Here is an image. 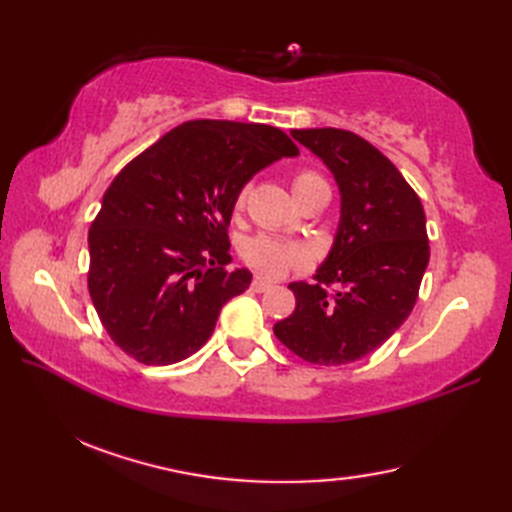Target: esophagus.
Segmentation results:
<instances>
[{
    "label": "esophagus",
    "mask_w": 512,
    "mask_h": 512,
    "mask_svg": "<svg viewBox=\"0 0 512 512\" xmlns=\"http://www.w3.org/2000/svg\"><path fill=\"white\" fill-rule=\"evenodd\" d=\"M270 286H273V284H270V281L259 279V277L250 281V290H255V292H266Z\"/></svg>",
    "instance_id": "34e87169"
}]
</instances>
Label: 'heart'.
Wrapping results in <instances>:
<instances>
[{
	"instance_id": "heart-1",
	"label": "heart",
	"mask_w": 512,
	"mask_h": 512,
	"mask_svg": "<svg viewBox=\"0 0 512 512\" xmlns=\"http://www.w3.org/2000/svg\"><path fill=\"white\" fill-rule=\"evenodd\" d=\"M290 184H292V193H295V198L299 202L314 189L325 187L323 178L312 169H299L292 173ZM246 200H248V187H242L235 193L233 209L242 211L246 206ZM239 255H242L244 264L250 270H255L257 275L268 277V279H279L292 273V270H301L310 264V253L306 250V246L286 242V239L270 237V235H255V237L244 239V244L239 246Z\"/></svg>"
}]
</instances>
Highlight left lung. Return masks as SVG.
Instances as JSON below:
<instances>
[{"label": "left lung", "mask_w": 512, "mask_h": 512, "mask_svg": "<svg viewBox=\"0 0 512 512\" xmlns=\"http://www.w3.org/2000/svg\"><path fill=\"white\" fill-rule=\"evenodd\" d=\"M341 189V224L317 284H290L295 312L275 336L314 365L372 354L416 306L429 237L422 202L394 162L347 129H292Z\"/></svg>", "instance_id": "obj_1"}]
</instances>
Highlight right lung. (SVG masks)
Returning <instances> with one entry per match:
<instances>
[{
    "label": "right lung",
    "instance_id": "add662e5",
    "mask_svg": "<svg viewBox=\"0 0 512 512\" xmlns=\"http://www.w3.org/2000/svg\"><path fill=\"white\" fill-rule=\"evenodd\" d=\"M299 149L277 127L189 121L121 169L90 226L88 290L110 339L143 365L184 361L250 284L231 264L235 193Z\"/></svg>",
    "mask_w": 512,
    "mask_h": 512
}]
</instances>
